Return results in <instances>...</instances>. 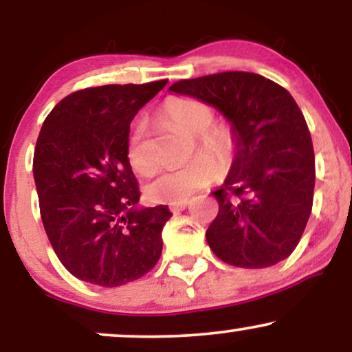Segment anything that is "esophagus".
Segmentation results:
<instances>
[{
  "mask_svg": "<svg viewBox=\"0 0 352 352\" xmlns=\"http://www.w3.org/2000/svg\"><path fill=\"white\" fill-rule=\"evenodd\" d=\"M187 205H188V200H184V201H177V204H170V212H173V213H179V212H182V210H185L187 208Z\"/></svg>",
  "mask_w": 352,
  "mask_h": 352,
  "instance_id": "obj_1",
  "label": "esophagus"
}]
</instances>
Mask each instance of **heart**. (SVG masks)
Listing matches in <instances>:
<instances>
[{"label":"heart","mask_w":352,"mask_h":352,"mask_svg":"<svg viewBox=\"0 0 352 352\" xmlns=\"http://www.w3.org/2000/svg\"><path fill=\"white\" fill-rule=\"evenodd\" d=\"M162 116L185 134L193 137L197 155L179 167L157 173L145 187V195L155 204H177L187 200L197 190L207 187L217 179L218 172H227L236 155L238 139L230 124L215 122V111L205 100L190 96H173L165 100ZM147 124L139 119L129 134L125 155L127 162L139 173L153 168L152 157L145 148Z\"/></svg>","instance_id":"1"}]
</instances>
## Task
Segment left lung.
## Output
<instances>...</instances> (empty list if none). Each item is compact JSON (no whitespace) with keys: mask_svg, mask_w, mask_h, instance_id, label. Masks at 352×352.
Masks as SVG:
<instances>
[{"mask_svg":"<svg viewBox=\"0 0 352 352\" xmlns=\"http://www.w3.org/2000/svg\"><path fill=\"white\" fill-rule=\"evenodd\" d=\"M170 91L212 104L236 132L235 162L213 192L218 215L205 235L212 252L238 268L288 258L308 223L316 177L296 100L272 79L243 71L182 79Z\"/></svg>","mask_w":352,"mask_h":352,"instance_id":"obj_1","label":"left lung"}]
</instances>
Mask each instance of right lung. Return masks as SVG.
<instances>
[{
  "mask_svg": "<svg viewBox=\"0 0 352 352\" xmlns=\"http://www.w3.org/2000/svg\"><path fill=\"white\" fill-rule=\"evenodd\" d=\"M167 79L71 92L44 120L33 173L41 220L59 261L106 288L147 274L162 254L167 205L135 208L139 184L125 155L131 122Z\"/></svg>",
  "mask_w": 352,
  "mask_h": 352,
  "instance_id": "1",
  "label": "right lung"
}]
</instances>
